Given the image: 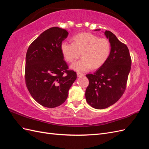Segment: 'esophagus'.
<instances>
[{
    "label": "esophagus",
    "instance_id": "1",
    "mask_svg": "<svg viewBox=\"0 0 149 149\" xmlns=\"http://www.w3.org/2000/svg\"><path fill=\"white\" fill-rule=\"evenodd\" d=\"M84 76L83 73H79V72H78V73H77L78 77H81V76Z\"/></svg>",
    "mask_w": 149,
    "mask_h": 149
}]
</instances>
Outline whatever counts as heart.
I'll return each mask as SVG.
<instances>
[{
  "label": "heart",
  "instance_id": "obj_1",
  "mask_svg": "<svg viewBox=\"0 0 149 149\" xmlns=\"http://www.w3.org/2000/svg\"><path fill=\"white\" fill-rule=\"evenodd\" d=\"M61 51L65 60L69 63L74 60L78 51H81V59L71 65L78 72H84L93 67L97 68L107 60L111 53V43L106 38H100L91 33H81L74 36L73 43L63 42Z\"/></svg>",
  "mask_w": 149,
  "mask_h": 149
}]
</instances>
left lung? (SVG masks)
Listing matches in <instances>:
<instances>
[{
	"label": "left lung",
	"instance_id": "obj_1",
	"mask_svg": "<svg viewBox=\"0 0 149 149\" xmlns=\"http://www.w3.org/2000/svg\"><path fill=\"white\" fill-rule=\"evenodd\" d=\"M104 34L111 43L110 55L95 73L86 74L89 83L86 90V100L97 109L111 106L123 96L132 62L126 45L110 31L106 30Z\"/></svg>",
	"mask_w": 149,
	"mask_h": 149
}]
</instances>
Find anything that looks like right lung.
<instances>
[{
  "instance_id": "obj_1",
  "label": "right lung",
  "mask_w": 149,
  "mask_h": 149,
  "mask_svg": "<svg viewBox=\"0 0 149 149\" xmlns=\"http://www.w3.org/2000/svg\"><path fill=\"white\" fill-rule=\"evenodd\" d=\"M68 32L52 27L30 44L26 54V86L34 100L42 106L53 108L63 103L77 76L69 70L61 51Z\"/></svg>"
}]
</instances>
